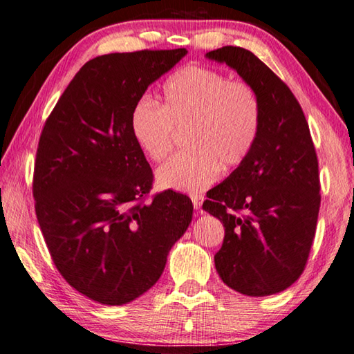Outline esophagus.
<instances>
[{"label":"esophagus","instance_id":"esophagus-1","mask_svg":"<svg viewBox=\"0 0 354 354\" xmlns=\"http://www.w3.org/2000/svg\"><path fill=\"white\" fill-rule=\"evenodd\" d=\"M191 201H193V205H194L196 209H201L202 202H203V197L202 196H197V194L191 196Z\"/></svg>","mask_w":354,"mask_h":354}]
</instances>
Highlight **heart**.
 <instances>
[{
  "instance_id": "1",
  "label": "heart",
  "mask_w": 354,
  "mask_h": 354,
  "mask_svg": "<svg viewBox=\"0 0 354 354\" xmlns=\"http://www.w3.org/2000/svg\"><path fill=\"white\" fill-rule=\"evenodd\" d=\"M163 104L142 97L130 115L141 151L163 161L176 146L178 130H188L191 149L177 153L157 172L158 183L185 193H201L219 176L249 158L263 124V104L252 84L230 79L209 66L187 65L161 88Z\"/></svg>"
}]
</instances>
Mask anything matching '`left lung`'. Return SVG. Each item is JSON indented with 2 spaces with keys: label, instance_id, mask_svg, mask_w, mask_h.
<instances>
[{
  "label": "left lung",
  "instance_id": "8db88e82",
  "mask_svg": "<svg viewBox=\"0 0 354 354\" xmlns=\"http://www.w3.org/2000/svg\"><path fill=\"white\" fill-rule=\"evenodd\" d=\"M207 57L236 70L263 104L255 149L203 202L225 228L216 270L241 294L281 292L305 270L319 218V160L308 121L289 86L249 49L224 46Z\"/></svg>",
  "mask_w": 354,
  "mask_h": 354
}]
</instances>
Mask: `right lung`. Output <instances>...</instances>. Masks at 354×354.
<instances>
[{"mask_svg":"<svg viewBox=\"0 0 354 354\" xmlns=\"http://www.w3.org/2000/svg\"><path fill=\"white\" fill-rule=\"evenodd\" d=\"M185 48L99 55L80 68L43 126L32 194L55 268L102 305H126L163 274L193 218L188 196H152L153 174L130 115Z\"/></svg>","mask_w":354,"mask_h":354,"instance_id":"1","label":"right lung"}]
</instances>
